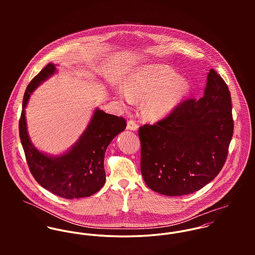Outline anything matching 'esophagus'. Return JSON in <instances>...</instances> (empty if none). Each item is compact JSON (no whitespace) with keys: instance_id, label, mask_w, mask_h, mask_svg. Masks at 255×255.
Wrapping results in <instances>:
<instances>
[{"instance_id":"1","label":"esophagus","mask_w":255,"mask_h":255,"mask_svg":"<svg viewBox=\"0 0 255 255\" xmlns=\"http://www.w3.org/2000/svg\"><path fill=\"white\" fill-rule=\"evenodd\" d=\"M127 129L132 130V131H136L138 129V126H137V124L135 122L128 121V125H127Z\"/></svg>"}]
</instances>
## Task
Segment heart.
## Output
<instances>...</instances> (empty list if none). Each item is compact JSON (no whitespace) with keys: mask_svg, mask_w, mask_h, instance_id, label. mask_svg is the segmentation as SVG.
I'll list each match as a JSON object with an SVG mask.
<instances>
[{"mask_svg":"<svg viewBox=\"0 0 255 255\" xmlns=\"http://www.w3.org/2000/svg\"><path fill=\"white\" fill-rule=\"evenodd\" d=\"M187 82L162 65H142L127 77L126 86L114 91L115 97L129 108L135 100L144 101L143 116L149 121H158L170 115L187 92Z\"/></svg>","mask_w":255,"mask_h":255,"instance_id":"b5f03b06","label":"heart"}]
</instances>
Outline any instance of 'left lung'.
<instances>
[{"label":"left lung","instance_id":"left-lung-1","mask_svg":"<svg viewBox=\"0 0 255 255\" xmlns=\"http://www.w3.org/2000/svg\"><path fill=\"white\" fill-rule=\"evenodd\" d=\"M233 132L229 88L210 69L200 99L185 100L156 125L139 128L147 186L167 196L199 190L222 170Z\"/></svg>","mask_w":255,"mask_h":255}]
</instances>
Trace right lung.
Instances as JSON below:
<instances>
[{
  "instance_id": "right-lung-1",
  "label": "right lung",
  "mask_w": 255,
  "mask_h": 255,
  "mask_svg": "<svg viewBox=\"0 0 255 255\" xmlns=\"http://www.w3.org/2000/svg\"><path fill=\"white\" fill-rule=\"evenodd\" d=\"M58 65L49 63L28 84L23 96L19 120V137L29 170L45 189L67 199L88 197L99 191L106 182L104 156L111 141L127 127L126 120L95 108L79 138L67 151L52 155L32 143L25 108L37 87L57 73Z\"/></svg>"
}]
</instances>
